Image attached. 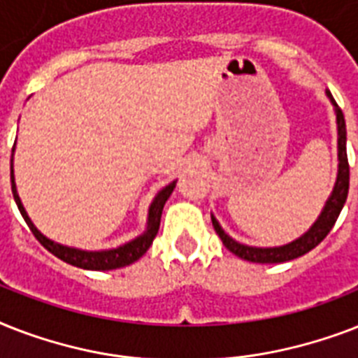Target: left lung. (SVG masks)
<instances>
[{"label": "left lung", "instance_id": "obj_1", "mask_svg": "<svg viewBox=\"0 0 358 358\" xmlns=\"http://www.w3.org/2000/svg\"><path fill=\"white\" fill-rule=\"evenodd\" d=\"M329 102L333 103L334 115H336V131H338V173H336V182L334 187L329 195L325 206H323L322 213L317 215L310 229L306 230L305 234L299 236L294 241H289L286 245H278V247H252V245H245L236 241L234 238H230L223 230V227L219 224L215 215H212V224L217 236L221 238L223 245L230 252H234L241 260L255 262V264H280V262L294 260L299 256L306 255L308 250H312L316 245H320L325 239V236L331 232V229L336 223L340 212L345 204L348 199V191H350V163H348V150H345V120L342 109L338 108V103L334 102L333 94L325 91Z\"/></svg>", "mask_w": 358, "mask_h": 358}]
</instances>
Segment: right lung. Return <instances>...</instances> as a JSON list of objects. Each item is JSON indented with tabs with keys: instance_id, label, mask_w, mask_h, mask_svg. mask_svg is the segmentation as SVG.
<instances>
[{
	"instance_id": "add662e5",
	"label": "right lung",
	"mask_w": 358,
	"mask_h": 358,
	"mask_svg": "<svg viewBox=\"0 0 358 358\" xmlns=\"http://www.w3.org/2000/svg\"><path fill=\"white\" fill-rule=\"evenodd\" d=\"M14 145H16V143H14ZM10 184H13L14 201H16V206H18L22 217L25 219V223H27V227L31 229L33 236H35L52 255H55L63 262L70 264V266L81 267V269H89V271H109V269H119V267H126L129 266V264H134V262L139 260L141 256L148 250V247H150L154 238H156L157 230H159L163 206H165V202H167V199L171 196L174 187H176V180L171 182L169 185H165L162 191H157V195L154 196V201H152L150 208H148L145 232L131 239V241H128V243L106 250H83L76 249V247H69V245H61L57 243V241H53V239L46 238L41 230L36 229L35 224H33V221L29 219V215H27V212H25L24 204H22V201H20L18 196L16 182H14L13 156H10Z\"/></svg>"
}]
</instances>
